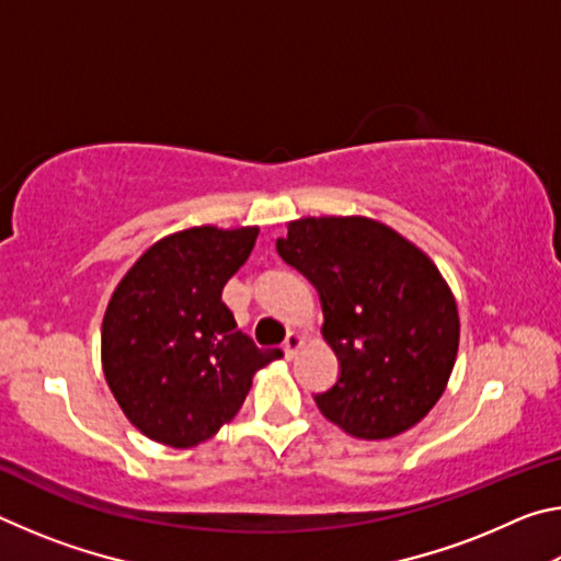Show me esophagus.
Instances as JSON below:
<instances>
[{
	"label": "esophagus",
	"mask_w": 561,
	"mask_h": 561,
	"mask_svg": "<svg viewBox=\"0 0 561 561\" xmlns=\"http://www.w3.org/2000/svg\"><path fill=\"white\" fill-rule=\"evenodd\" d=\"M301 346H304V336L299 334V331H289L287 339H284V354H287V358L297 356Z\"/></svg>",
	"instance_id": "obj_1"
}]
</instances>
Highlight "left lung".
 I'll return each instance as SVG.
<instances>
[{"label": "left lung", "instance_id": "1", "mask_svg": "<svg viewBox=\"0 0 561 561\" xmlns=\"http://www.w3.org/2000/svg\"><path fill=\"white\" fill-rule=\"evenodd\" d=\"M314 284L341 374L319 411L360 440L421 423L453 374L460 319L448 282L423 250L371 217H301L277 240Z\"/></svg>", "mask_w": 561, "mask_h": 561}]
</instances>
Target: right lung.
<instances>
[{"instance_id": "add662e5", "label": "right lung", "mask_w": 561, "mask_h": 561, "mask_svg": "<svg viewBox=\"0 0 561 561\" xmlns=\"http://www.w3.org/2000/svg\"><path fill=\"white\" fill-rule=\"evenodd\" d=\"M260 227H190L140 254L113 289L101 364L113 398L146 438L195 448L230 423L254 374L282 358L237 329L222 301Z\"/></svg>"}]
</instances>
